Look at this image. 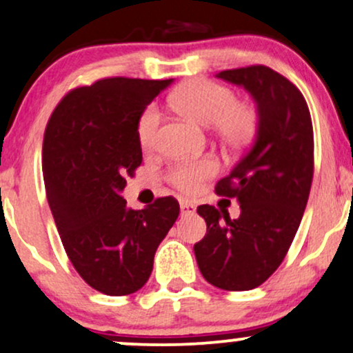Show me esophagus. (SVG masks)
Instances as JSON below:
<instances>
[{"mask_svg":"<svg viewBox=\"0 0 353 353\" xmlns=\"http://www.w3.org/2000/svg\"><path fill=\"white\" fill-rule=\"evenodd\" d=\"M194 212H196V204L189 199H182L181 201V216L182 217L192 216Z\"/></svg>","mask_w":353,"mask_h":353,"instance_id":"1","label":"esophagus"}]
</instances>
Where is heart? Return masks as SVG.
<instances>
[{"label": "heart", "instance_id": "b5f03b06", "mask_svg": "<svg viewBox=\"0 0 353 353\" xmlns=\"http://www.w3.org/2000/svg\"><path fill=\"white\" fill-rule=\"evenodd\" d=\"M172 106L185 119L210 125L219 139L230 148H244L257 134V109L252 104L237 101L236 92L224 84L208 79L189 81L172 96ZM159 123V109L154 104L145 108L137 123V137L145 151L156 145ZM217 169L219 164L214 157L182 161L169 169L168 177L177 189L192 192L202 181L214 176Z\"/></svg>", "mask_w": 353, "mask_h": 353}]
</instances>
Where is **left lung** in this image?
I'll use <instances>...</instances> for the list:
<instances>
[{"label": "left lung", "mask_w": 353, "mask_h": 353, "mask_svg": "<svg viewBox=\"0 0 353 353\" xmlns=\"http://www.w3.org/2000/svg\"><path fill=\"white\" fill-rule=\"evenodd\" d=\"M217 78L252 94L259 129L249 151L216 184L217 196L239 201L241 216L199 205L208 234L194 254L205 281L237 292L264 283L292 244L314 177V129L302 92L277 71L255 64Z\"/></svg>", "instance_id": "left-lung-1"}]
</instances>
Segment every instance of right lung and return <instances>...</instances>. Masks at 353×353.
<instances>
[{
	"instance_id": "obj_1",
	"label": "right lung",
	"mask_w": 353,
	"mask_h": 353,
	"mask_svg": "<svg viewBox=\"0 0 353 353\" xmlns=\"http://www.w3.org/2000/svg\"><path fill=\"white\" fill-rule=\"evenodd\" d=\"M171 83L104 78L76 88L44 131V185L61 242L83 281L106 295H129L148 282L157 245L179 216L171 196L141 210L121 197L143 163L139 117Z\"/></svg>"
}]
</instances>
